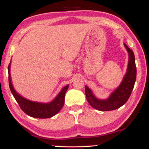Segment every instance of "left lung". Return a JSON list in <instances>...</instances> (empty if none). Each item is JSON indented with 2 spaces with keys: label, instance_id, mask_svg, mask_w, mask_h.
I'll return each mask as SVG.
<instances>
[{
  "label": "left lung",
  "instance_id": "1",
  "mask_svg": "<svg viewBox=\"0 0 149 149\" xmlns=\"http://www.w3.org/2000/svg\"><path fill=\"white\" fill-rule=\"evenodd\" d=\"M129 52V60L127 71L120 85L113 93L111 94L108 99L98 100L92 93L89 88L85 86V95L86 100L93 108L102 111H112L120 108L127 102L132 92L136 80V66L134 53L125 44Z\"/></svg>",
  "mask_w": 149,
  "mask_h": 149
}]
</instances>
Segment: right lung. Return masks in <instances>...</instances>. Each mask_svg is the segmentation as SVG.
<instances>
[{
	"mask_svg": "<svg viewBox=\"0 0 149 149\" xmlns=\"http://www.w3.org/2000/svg\"><path fill=\"white\" fill-rule=\"evenodd\" d=\"M9 67H8V73H9V85L10 88L11 92L14 95V98L18 104H19L20 109L23 111L27 114L28 116L36 118H49L51 117L55 116V115L60 111V110L63 108L65 103V96L67 90L68 89L69 85L65 86L62 91L60 92L58 96L56 97L52 102L49 103H39L35 102L28 100L20 96L18 93H17L13 87L12 81H11L10 71H9Z\"/></svg>",
	"mask_w": 149,
	"mask_h": 149,
	"instance_id": "right-lung-1",
	"label": "right lung"
}]
</instances>
